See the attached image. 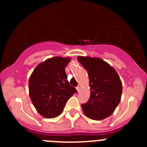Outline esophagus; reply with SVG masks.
Segmentation results:
<instances>
[{"mask_svg": "<svg viewBox=\"0 0 147 147\" xmlns=\"http://www.w3.org/2000/svg\"><path fill=\"white\" fill-rule=\"evenodd\" d=\"M76 89L77 90H78V92H80V86H78V87H76Z\"/></svg>", "mask_w": 147, "mask_h": 147, "instance_id": "esophagus-1", "label": "esophagus"}]
</instances>
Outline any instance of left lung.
I'll list each match as a JSON object with an SVG mask.
<instances>
[{
	"instance_id": "8db88e82",
	"label": "left lung",
	"mask_w": 147,
	"mask_h": 147,
	"mask_svg": "<svg viewBox=\"0 0 147 147\" xmlns=\"http://www.w3.org/2000/svg\"><path fill=\"white\" fill-rule=\"evenodd\" d=\"M78 60L88 72L90 97L81 105L84 115L102 120L112 115L121 100L122 84L113 67L99 57L79 56Z\"/></svg>"
}]
</instances>
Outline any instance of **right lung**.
<instances>
[{
    "instance_id": "right-lung-1",
    "label": "right lung",
    "mask_w": 147,
    "mask_h": 147,
    "mask_svg": "<svg viewBox=\"0 0 147 147\" xmlns=\"http://www.w3.org/2000/svg\"><path fill=\"white\" fill-rule=\"evenodd\" d=\"M71 59L54 57L40 63L29 79V94L40 115L46 118L59 116L67 100L77 92L67 81L65 68Z\"/></svg>"
}]
</instances>
